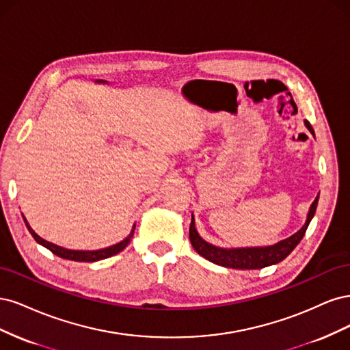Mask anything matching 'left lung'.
<instances>
[{"label": "left lung", "mask_w": 350, "mask_h": 350, "mask_svg": "<svg viewBox=\"0 0 350 350\" xmlns=\"http://www.w3.org/2000/svg\"><path fill=\"white\" fill-rule=\"evenodd\" d=\"M308 131L314 135V129L310 125L308 120H304ZM319 204V196L311 204L308 217L304 227L291 235L289 239L282 240L275 245H267V247H247V249H221V247H215L209 243H206L202 237L198 234L195 228V218L191 215V222L189 228V239L193 249L200 254L202 257L208 258L209 262L224 266V267H231V269H262L270 265H276L284 260V258L295 249L298 243L302 240L304 234H306L308 224L311 222L315 209H317Z\"/></svg>", "instance_id": "left-lung-1"}]
</instances>
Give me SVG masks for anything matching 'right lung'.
I'll return each mask as SVG.
<instances>
[{
    "label": "right lung",
    "mask_w": 350,
    "mask_h": 350,
    "mask_svg": "<svg viewBox=\"0 0 350 350\" xmlns=\"http://www.w3.org/2000/svg\"><path fill=\"white\" fill-rule=\"evenodd\" d=\"M25 222H26L27 230L33 235V239H35L40 245L46 247L48 250H51L56 256H59L62 258H66V260H74V262H97V260H103V258H107L110 256L118 254L119 252H122L129 244L131 239L133 237V231H135V225H133L131 234L126 237L125 240L115 244V245L106 247V249H101V250H68V249H64V247H59V245H56L53 243H49L46 240H43L42 237H39L35 231L31 230V227L29 225L26 218H25Z\"/></svg>",
    "instance_id": "obj_1"
}]
</instances>
